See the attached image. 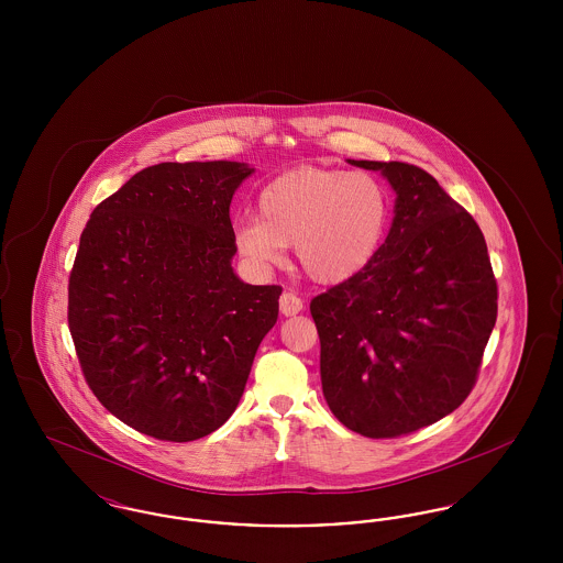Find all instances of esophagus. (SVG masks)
Returning a JSON list of instances; mask_svg holds the SVG:
<instances>
[{"label":"esophagus","mask_w":563,"mask_h":563,"mask_svg":"<svg viewBox=\"0 0 563 563\" xmlns=\"http://www.w3.org/2000/svg\"><path fill=\"white\" fill-rule=\"evenodd\" d=\"M278 303H280V312L285 317H295V314H299L303 310V301L297 295L291 294V291H285V294L280 295Z\"/></svg>","instance_id":"34e87169"}]
</instances>
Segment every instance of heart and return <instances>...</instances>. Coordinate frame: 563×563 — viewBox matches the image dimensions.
I'll return each mask as SVG.
<instances>
[{"instance_id":"obj_1","label":"heart","mask_w":563,"mask_h":563,"mask_svg":"<svg viewBox=\"0 0 563 563\" xmlns=\"http://www.w3.org/2000/svg\"><path fill=\"white\" fill-rule=\"evenodd\" d=\"M388 217V194L372 175L301 166L264 186L257 217L236 223L234 244L257 274L276 268L294 244L308 278L338 285L374 262Z\"/></svg>"}]
</instances>
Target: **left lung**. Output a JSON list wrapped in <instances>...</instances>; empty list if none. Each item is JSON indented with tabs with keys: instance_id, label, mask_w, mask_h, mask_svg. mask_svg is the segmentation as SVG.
I'll list each match as a JSON object with an SVG mask.
<instances>
[{
	"instance_id": "obj_1",
	"label": "left lung",
	"mask_w": 563,
	"mask_h": 563,
	"mask_svg": "<svg viewBox=\"0 0 563 563\" xmlns=\"http://www.w3.org/2000/svg\"><path fill=\"white\" fill-rule=\"evenodd\" d=\"M349 162L379 170L397 198L374 262L310 301L322 395L346 429L390 439L434 424L468 397L498 289L479 225L427 170Z\"/></svg>"
}]
</instances>
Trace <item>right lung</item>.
<instances>
[{
    "instance_id": "add662e5",
    "label": "right lung",
    "mask_w": 563,
    "mask_h": 563,
    "mask_svg": "<svg viewBox=\"0 0 563 563\" xmlns=\"http://www.w3.org/2000/svg\"><path fill=\"white\" fill-rule=\"evenodd\" d=\"M244 162H162L86 223L69 276V331L101 405L131 429L186 443L236 409L278 319L276 285L234 274L230 202Z\"/></svg>"
}]
</instances>
